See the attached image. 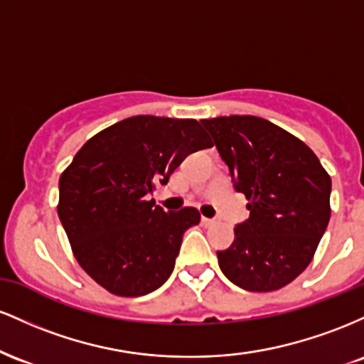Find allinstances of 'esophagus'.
Listing matches in <instances>:
<instances>
[{"label": "esophagus", "mask_w": 364, "mask_h": 364, "mask_svg": "<svg viewBox=\"0 0 364 364\" xmlns=\"http://www.w3.org/2000/svg\"><path fill=\"white\" fill-rule=\"evenodd\" d=\"M217 223V219L214 217V219H210V217H202V224L203 225H212V224H215Z\"/></svg>", "instance_id": "1"}]
</instances>
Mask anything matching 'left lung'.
Wrapping results in <instances>:
<instances>
[{
    "label": "left lung",
    "mask_w": 364,
    "mask_h": 364,
    "mask_svg": "<svg viewBox=\"0 0 364 364\" xmlns=\"http://www.w3.org/2000/svg\"><path fill=\"white\" fill-rule=\"evenodd\" d=\"M200 123L248 198L250 217L217 252L220 270L241 289H281L306 269L327 229L330 176L308 145L270 121L232 114Z\"/></svg>",
    "instance_id": "obj_1"
}]
</instances>
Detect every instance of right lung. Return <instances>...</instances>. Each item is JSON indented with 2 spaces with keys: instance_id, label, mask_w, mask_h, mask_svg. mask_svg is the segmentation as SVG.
Masks as SVG:
<instances>
[{
  "instance_id": "right-lung-1",
  "label": "right lung",
  "mask_w": 364,
  "mask_h": 364,
  "mask_svg": "<svg viewBox=\"0 0 364 364\" xmlns=\"http://www.w3.org/2000/svg\"><path fill=\"white\" fill-rule=\"evenodd\" d=\"M212 147L195 119L132 116L92 136L60 178L58 215L78 263L104 289L144 296L173 274L198 210L166 212L149 195L188 154Z\"/></svg>"
}]
</instances>
